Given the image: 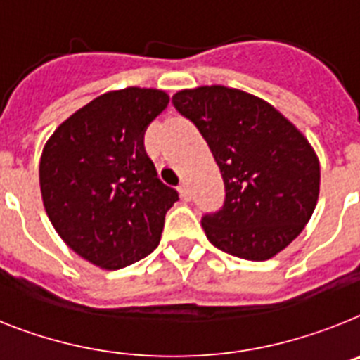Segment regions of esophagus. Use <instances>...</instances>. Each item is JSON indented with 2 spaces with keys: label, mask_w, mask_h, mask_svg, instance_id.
<instances>
[{
  "label": "esophagus",
  "mask_w": 360,
  "mask_h": 360,
  "mask_svg": "<svg viewBox=\"0 0 360 360\" xmlns=\"http://www.w3.org/2000/svg\"><path fill=\"white\" fill-rule=\"evenodd\" d=\"M179 194H181V198L185 199V201H190V199H192V190H190V186L186 181H183V183L179 185Z\"/></svg>",
  "instance_id": "obj_1"
}]
</instances>
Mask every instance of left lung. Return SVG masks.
<instances>
[{
    "label": "left lung",
    "instance_id": "1",
    "mask_svg": "<svg viewBox=\"0 0 360 360\" xmlns=\"http://www.w3.org/2000/svg\"><path fill=\"white\" fill-rule=\"evenodd\" d=\"M172 104L216 159L225 201L201 217L208 241L250 262L273 258L309 221L320 166L307 139L258 96L225 86L185 89Z\"/></svg>",
    "mask_w": 360,
    "mask_h": 360
}]
</instances>
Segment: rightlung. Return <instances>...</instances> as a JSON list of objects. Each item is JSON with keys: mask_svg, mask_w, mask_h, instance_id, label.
Wrapping results in <instances>:
<instances>
[{"mask_svg": "<svg viewBox=\"0 0 360 360\" xmlns=\"http://www.w3.org/2000/svg\"><path fill=\"white\" fill-rule=\"evenodd\" d=\"M159 89L126 87L96 96L47 141L40 159L45 212L77 255L122 269L159 245L179 199L144 148V131L168 105Z\"/></svg>", "mask_w": 360, "mask_h": 360, "instance_id": "add662e5", "label": "right lung"}]
</instances>
